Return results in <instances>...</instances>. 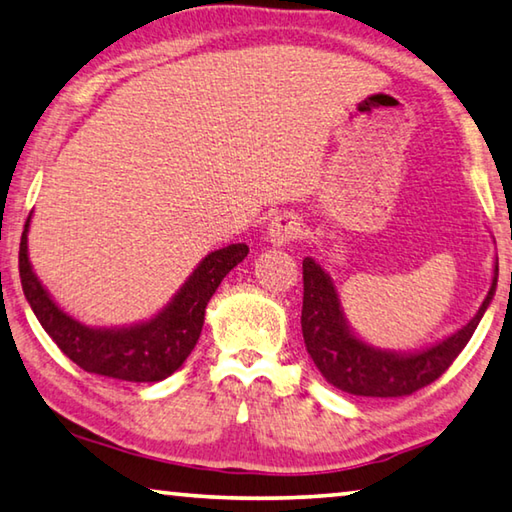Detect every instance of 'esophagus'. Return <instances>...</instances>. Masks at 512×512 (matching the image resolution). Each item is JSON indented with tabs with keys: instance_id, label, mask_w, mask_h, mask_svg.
I'll use <instances>...</instances> for the list:
<instances>
[{
	"instance_id": "1",
	"label": "esophagus",
	"mask_w": 512,
	"mask_h": 512,
	"mask_svg": "<svg viewBox=\"0 0 512 512\" xmlns=\"http://www.w3.org/2000/svg\"><path fill=\"white\" fill-rule=\"evenodd\" d=\"M300 232H303V223H300V218L296 214H291V212L275 216L273 221L269 223V230H266L271 243H275V246L296 241L300 237Z\"/></svg>"
}]
</instances>
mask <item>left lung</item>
<instances>
[{
  "mask_svg": "<svg viewBox=\"0 0 512 512\" xmlns=\"http://www.w3.org/2000/svg\"><path fill=\"white\" fill-rule=\"evenodd\" d=\"M497 275L499 264L494 266V280L488 296L465 328L426 351L399 355L367 346L348 330L337 291L326 271L314 259L305 257L300 328H303L307 353L314 360L316 369L323 373V378L346 394L378 396V399L415 394L417 389L435 383L472 339L478 321L494 296Z\"/></svg>",
  "mask_w": 512,
  "mask_h": 512,
  "instance_id": "8db88e82",
  "label": "left lung"
}]
</instances>
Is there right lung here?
Returning a JSON list of instances; mask_svg holds the SVG:
<instances>
[{"instance_id": "1", "label": "right lung", "mask_w": 512, "mask_h": 512, "mask_svg": "<svg viewBox=\"0 0 512 512\" xmlns=\"http://www.w3.org/2000/svg\"><path fill=\"white\" fill-rule=\"evenodd\" d=\"M27 227L29 218L20 239V282L40 326L77 367L129 383H157L182 367L200 337L209 298L248 255L246 243L214 250L177 291L173 303L152 321L120 330H95L61 312L38 282L27 257Z\"/></svg>"}]
</instances>
